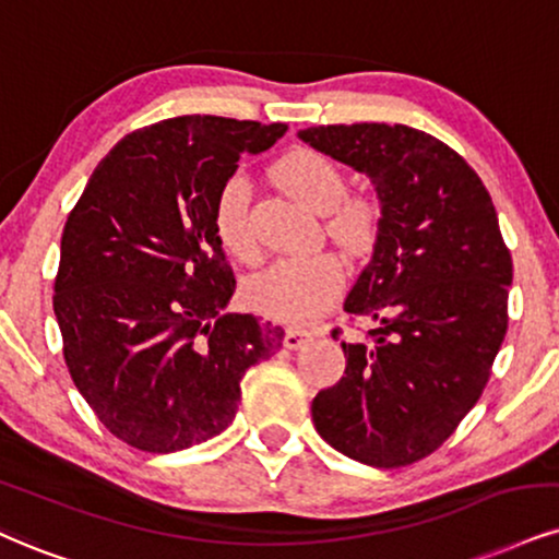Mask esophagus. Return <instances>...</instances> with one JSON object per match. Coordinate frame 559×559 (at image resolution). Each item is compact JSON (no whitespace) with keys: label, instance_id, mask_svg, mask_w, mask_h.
I'll list each match as a JSON object with an SVG mask.
<instances>
[{"label":"esophagus","instance_id":"obj_1","mask_svg":"<svg viewBox=\"0 0 559 559\" xmlns=\"http://www.w3.org/2000/svg\"><path fill=\"white\" fill-rule=\"evenodd\" d=\"M311 332H306V329H298V326H290L285 332V347L287 349H300L302 344L311 340Z\"/></svg>","mask_w":559,"mask_h":559}]
</instances>
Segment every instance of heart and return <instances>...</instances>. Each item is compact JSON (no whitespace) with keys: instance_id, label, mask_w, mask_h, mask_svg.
<instances>
[{"instance_id":"obj_1","label":"heart","mask_w":559,"mask_h":559,"mask_svg":"<svg viewBox=\"0 0 559 559\" xmlns=\"http://www.w3.org/2000/svg\"><path fill=\"white\" fill-rule=\"evenodd\" d=\"M274 183L285 194L316 212H326L329 233L340 243L357 248L373 233V215L362 199L344 197V176L326 155L316 150H293L282 155L272 168ZM251 186L240 174L230 176L215 199V233L230 257L257 261L259 246L248 227ZM347 269L336 253L321 251L313 257L277 259L257 277L248 280L246 300L266 316L282 321L306 323L319 319L342 293Z\"/></svg>"}]
</instances>
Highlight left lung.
Instances as JSON below:
<instances>
[{"label": "left lung", "mask_w": 559, "mask_h": 559, "mask_svg": "<svg viewBox=\"0 0 559 559\" xmlns=\"http://www.w3.org/2000/svg\"><path fill=\"white\" fill-rule=\"evenodd\" d=\"M298 136L368 176L381 204L373 257L344 300L376 329L342 342L347 368L316 394L313 425L360 464H415L479 402L506 340L513 261L498 212L469 163L419 129L334 123Z\"/></svg>", "instance_id": "8db88e82"}]
</instances>
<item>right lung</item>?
<instances>
[{"label":"right lung","instance_id":"obj_1","mask_svg":"<svg viewBox=\"0 0 559 559\" xmlns=\"http://www.w3.org/2000/svg\"><path fill=\"white\" fill-rule=\"evenodd\" d=\"M287 123L176 116L127 134L69 212L53 282L74 385L116 438L174 453L233 423L246 370L285 332L225 313L236 277L215 233V199L243 153Z\"/></svg>","mask_w":559,"mask_h":559}]
</instances>
